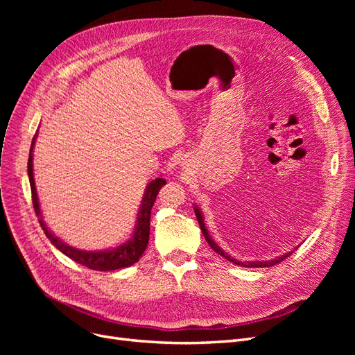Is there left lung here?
<instances>
[{
  "mask_svg": "<svg viewBox=\"0 0 355 355\" xmlns=\"http://www.w3.org/2000/svg\"><path fill=\"white\" fill-rule=\"evenodd\" d=\"M194 211H196L197 220H198V223H200L201 232H202V235H204V239H206V241L209 243V245H210L211 249H213L214 252H216L218 254H220L222 257H225V259H227V261L232 262L234 265H240V266H244V268H270V266H272V265L280 263L282 261H284V259H286V257H288L290 254L293 253V250H292V252L284 253V254L278 256V257H275V259H271V261H252V262H249V261H245V262L237 261V259H235V257H231L228 253H225V252L220 249V245H218V243H214V241H213V239L210 237L209 231L206 230V223H204V218H202V214H201V211H200V209H198L197 206H194Z\"/></svg>",
  "mask_w": 355,
  "mask_h": 355,
  "instance_id": "8db88e82",
  "label": "left lung"
}]
</instances>
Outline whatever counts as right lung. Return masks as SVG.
<instances>
[{
  "label": "right lung",
  "instance_id": "obj_1",
  "mask_svg": "<svg viewBox=\"0 0 355 355\" xmlns=\"http://www.w3.org/2000/svg\"><path fill=\"white\" fill-rule=\"evenodd\" d=\"M37 133L32 139L31 144V151L28 158V176H29V184H31V192H32V202H34V209L38 216V222L41 225L42 231H44L46 237L51 241V244L60 250L63 254L71 257L72 261L77 263H81L84 266L90 268L94 271H114V270H121V268H127L133 263H136L141 256L144 254L148 241H149V220H151V209L155 202V198L158 196V191L166 185V179L157 178L155 180H151L148 184L145 194L141 202V207H139L137 219L132 237L128 239L121 245L114 247V249L108 250H81L75 249V247L63 243L60 239H58L55 234H53L42 219V213L40 209L38 196H37V188H35V180H34V168H32V157H34V145H35Z\"/></svg>",
  "mask_w": 355,
  "mask_h": 355
}]
</instances>
